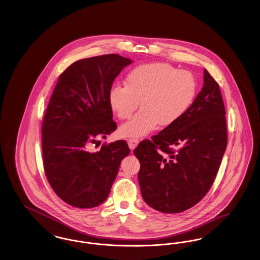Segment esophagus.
<instances>
[{
	"label": "esophagus",
	"mask_w": 260,
	"mask_h": 260,
	"mask_svg": "<svg viewBox=\"0 0 260 260\" xmlns=\"http://www.w3.org/2000/svg\"><path fill=\"white\" fill-rule=\"evenodd\" d=\"M138 143H139V140L136 139V138H131V139L127 140L128 147H129V149H132V150L136 148V146L138 145Z\"/></svg>",
	"instance_id": "obj_1"
}]
</instances>
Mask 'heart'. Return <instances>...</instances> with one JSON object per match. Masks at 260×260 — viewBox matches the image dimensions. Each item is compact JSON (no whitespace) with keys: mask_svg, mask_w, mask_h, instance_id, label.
<instances>
[{"mask_svg":"<svg viewBox=\"0 0 260 260\" xmlns=\"http://www.w3.org/2000/svg\"><path fill=\"white\" fill-rule=\"evenodd\" d=\"M197 84L193 75L168 63L143 64L125 78V86L114 85L109 103L119 119H128L140 102L141 110L121 125L120 136L141 137L157 125L169 126L180 120L195 99Z\"/></svg>","mask_w":260,"mask_h":260,"instance_id":"obj_1","label":"heart"}]
</instances>
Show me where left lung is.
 <instances>
[{
	"label": "left lung",
	"mask_w": 260,
	"mask_h": 260,
	"mask_svg": "<svg viewBox=\"0 0 260 260\" xmlns=\"http://www.w3.org/2000/svg\"><path fill=\"white\" fill-rule=\"evenodd\" d=\"M225 107L218 84L204 70V86L185 115L134 154L140 162L142 198L154 210L177 213L206 196L227 146Z\"/></svg>",
	"instance_id": "left-lung-1"
}]
</instances>
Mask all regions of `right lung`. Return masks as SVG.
<instances>
[{
	"instance_id": "1",
	"label": "right lung",
	"mask_w": 260,
	"mask_h": 260,
	"mask_svg": "<svg viewBox=\"0 0 260 260\" xmlns=\"http://www.w3.org/2000/svg\"><path fill=\"white\" fill-rule=\"evenodd\" d=\"M133 60L105 54L71 64L59 78L42 125L44 169L55 194L68 205L91 209L110 193L120 164L129 154L124 140L93 150L117 127L109 90Z\"/></svg>"
}]
</instances>
